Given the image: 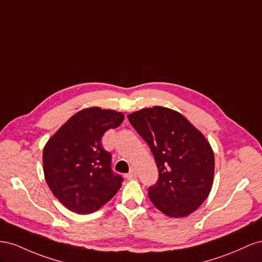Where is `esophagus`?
Returning a JSON list of instances; mask_svg holds the SVG:
<instances>
[{"label":"esophagus","mask_w":262,"mask_h":262,"mask_svg":"<svg viewBox=\"0 0 262 262\" xmlns=\"http://www.w3.org/2000/svg\"><path fill=\"white\" fill-rule=\"evenodd\" d=\"M126 179H128V180H130V179H133V178H135L136 177V171L134 170V169H132L128 173H127L126 176Z\"/></svg>","instance_id":"obj_1"}]
</instances>
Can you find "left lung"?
<instances>
[{"instance_id":"1","label":"left lung","mask_w":262,"mask_h":262,"mask_svg":"<svg viewBox=\"0 0 262 262\" xmlns=\"http://www.w3.org/2000/svg\"><path fill=\"white\" fill-rule=\"evenodd\" d=\"M154 155L159 179L148 189L154 205L169 217H185L210 194L215 159L208 140L179 112L163 106L128 114Z\"/></svg>"}]
</instances>
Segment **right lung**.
<instances>
[{
  "label": "right lung",
  "mask_w": 262,
  "mask_h": 262,
  "mask_svg": "<svg viewBox=\"0 0 262 262\" xmlns=\"http://www.w3.org/2000/svg\"><path fill=\"white\" fill-rule=\"evenodd\" d=\"M123 121L121 112L88 107L71 116L45 145V180L69 211L93 213L121 189L123 178L112 172L111 154L101 139Z\"/></svg>",
  "instance_id": "obj_1"
}]
</instances>
